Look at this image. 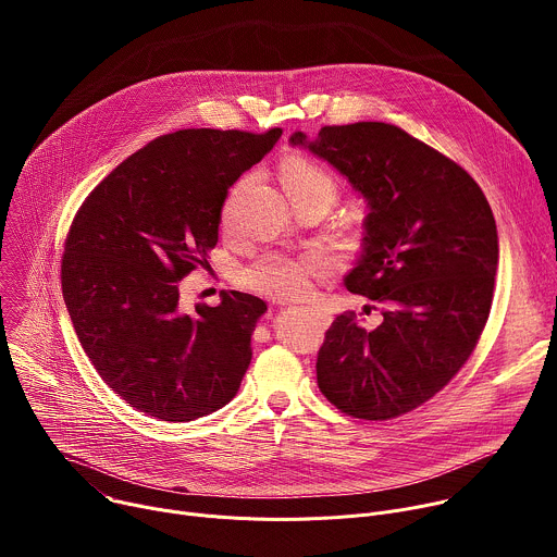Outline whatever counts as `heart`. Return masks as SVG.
Wrapping results in <instances>:
<instances>
[{
  "label": "heart",
  "instance_id": "b5f03b06",
  "mask_svg": "<svg viewBox=\"0 0 557 557\" xmlns=\"http://www.w3.org/2000/svg\"><path fill=\"white\" fill-rule=\"evenodd\" d=\"M282 185L288 198H297L301 194L329 191L335 196L333 178L304 158H288L280 172ZM329 262L320 253L290 256V253H264L253 264H249L243 273V282L269 297L277 299H295L308 293L310 280L314 275L326 273Z\"/></svg>",
  "mask_w": 557,
  "mask_h": 557
}]
</instances>
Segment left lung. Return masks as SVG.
Wrapping results in <instances>:
<instances>
[{
  "label": "left lung",
  "mask_w": 557,
  "mask_h": 557,
  "mask_svg": "<svg viewBox=\"0 0 557 557\" xmlns=\"http://www.w3.org/2000/svg\"><path fill=\"white\" fill-rule=\"evenodd\" d=\"M288 143L335 168L363 198L350 293L385 304L366 331L339 314L317 355V385L342 412L385 421L443 389L479 342L494 297L498 228L475 181L387 123L326 125Z\"/></svg>",
  "instance_id": "left-lung-1"
}]
</instances>
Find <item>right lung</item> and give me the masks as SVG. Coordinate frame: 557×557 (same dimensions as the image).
I'll return each mask as SVG.
<instances>
[{
	"label": "right lung",
	"instance_id": "right-lung-1",
	"mask_svg": "<svg viewBox=\"0 0 557 557\" xmlns=\"http://www.w3.org/2000/svg\"><path fill=\"white\" fill-rule=\"evenodd\" d=\"M282 129H181L112 170L70 226L61 286L74 333L101 379L134 410L185 423L224 408L251 363L267 304L220 293L181 308V280L207 264L228 187Z\"/></svg>",
	"mask_w": 557,
	"mask_h": 557
}]
</instances>
